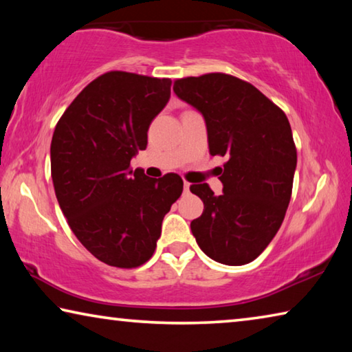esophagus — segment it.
<instances>
[{
    "label": "esophagus",
    "mask_w": 352,
    "mask_h": 352,
    "mask_svg": "<svg viewBox=\"0 0 352 352\" xmlns=\"http://www.w3.org/2000/svg\"><path fill=\"white\" fill-rule=\"evenodd\" d=\"M189 188H190V184L188 183V182H184V184H183V190H184V192H189Z\"/></svg>",
    "instance_id": "esophagus-1"
}]
</instances>
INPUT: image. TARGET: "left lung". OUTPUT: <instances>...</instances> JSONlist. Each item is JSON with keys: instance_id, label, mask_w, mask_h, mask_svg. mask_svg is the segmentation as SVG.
Returning a JSON list of instances; mask_svg holds the SVG:
<instances>
[{"instance_id": "1", "label": "left lung", "mask_w": 352, "mask_h": 352, "mask_svg": "<svg viewBox=\"0 0 352 352\" xmlns=\"http://www.w3.org/2000/svg\"><path fill=\"white\" fill-rule=\"evenodd\" d=\"M174 91L204 116L210 153L226 158L222 194L206 183L190 186L204 201L190 231L211 259L248 264L275 237L290 201L296 148L289 119L252 83L228 74L178 79Z\"/></svg>"}]
</instances>
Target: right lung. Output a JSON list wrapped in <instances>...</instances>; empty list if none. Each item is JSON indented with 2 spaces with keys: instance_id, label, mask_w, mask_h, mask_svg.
<instances>
[{
  "instance_id": "obj_1",
  "label": "right lung",
  "mask_w": 352,
  "mask_h": 352,
  "mask_svg": "<svg viewBox=\"0 0 352 352\" xmlns=\"http://www.w3.org/2000/svg\"><path fill=\"white\" fill-rule=\"evenodd\" d=\"M170 85L110 71L77 94L52 135L51 177L69 228L94 258L119 269L152 258L163 219L183 190L180 175L151 178L130 169Z\"/></svg>"
}]
</instances>
